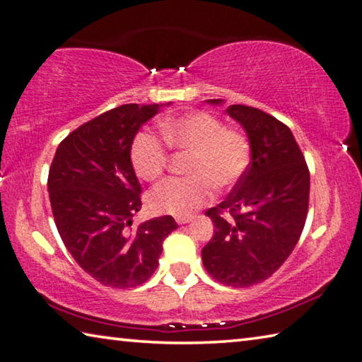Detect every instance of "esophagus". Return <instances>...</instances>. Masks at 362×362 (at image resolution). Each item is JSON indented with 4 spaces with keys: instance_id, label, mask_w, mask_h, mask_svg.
Masks as SVG:
<instances>
[{
    "instance_id": "1",
    "label": "esophagus",
    "mask_w": 362,
    "mask_h": 362,
    "mask_svg": "<svg viewBox=\"0 0 362 362\" xmlns=\"http://www.w3.org/2000/svg\"><path fill=\"white\" fill-rule=\"evenodd\" d=\"M177 223H179V226H183V223H188V222H192V217H177Z\"/></svg>"
}]
</instances>
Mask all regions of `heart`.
<instances>
[{
	"label": "heart",
	"mask_w": 362,
	"mask_h": 362,
	"mask_svg": "<svg viewBox=\"0 0 362 362\" xmlns=\"http://www.w3.org/2000/svg\"><path fill=\"white\" fill-rule=\"evenodd\" d=\"M164 140L193 156L187 174L190 179H169L148 194V206L156 214L190 216L211 199V187L223 192L232 188L248 169L250 143L242 132L223 127L222 120L208 111H192L164 119L159 124ZM132 164L140 179L153 182L163 175L168 150L150 134H140L132 145Z\"/></svg>",
	"instance_id": "heart-1"
}]
</instances>
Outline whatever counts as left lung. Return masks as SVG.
<instances>
[{"mask_svg":"<svg viewBox=\"0 0 362 362\" xmlns=\"http://www.w3.org/2000/svg\"><path fill=\"white\" fill-rule=\"evenodd\" d=\"M226 112L248 136L251 163L226 202L206 212L216 228L202 257L217 282L242 288L271 277L296 246L308 214L309 170L293 134L280 120L245 105ZM222 209L231 217L223 218Z\"/></svg>","mask_w":362,"mask_h":362,"instance_id":"obj_1","label":"left lung"}]
</instances>
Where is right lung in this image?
<instances>
[{
  "mask_svg": "<svg viewBox=\"0 0 362 362\" xmlns=\"http://www.w3.org/2000/svg\"><path fill=\"white\" fill-rule=\"evenodd\" d=\"M160 107L124 105L88 120L59 143L51 163L48 192L57 232L78 266L114 288L146 282L165 237L179 227L172 216L132 226L141 209V187L130 150Z\"/></svg>",
  "mask_w": 362,
  "mask_h": 362,
  "instance_id": "obj_1",
  "label": "right lung"
}]
</instances>
